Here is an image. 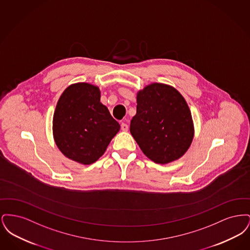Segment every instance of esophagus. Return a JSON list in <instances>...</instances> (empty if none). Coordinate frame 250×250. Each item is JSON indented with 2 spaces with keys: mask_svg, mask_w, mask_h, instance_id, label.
<instances>
[{
  "mask_svg": "<svg viewBox=\"0 0 250 250\" xmlns=\"http://www.w3.org/2000/svg\"><path fill=\"white\" fill-rule=\"evenodd\" d=\"M121 129L123 131H127L128 130V125L125 123H122L121 124Z\"/></svg>",
  "mask_w": 250,
  "mask_h": 250,
  "instance_id": "obj_1",
  "label": "esophagus"
}]
</instances>
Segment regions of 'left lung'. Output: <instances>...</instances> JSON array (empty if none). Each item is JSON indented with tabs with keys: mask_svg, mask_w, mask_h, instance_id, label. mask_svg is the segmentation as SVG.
<instances>
[{
	"mask_svg": "<svg viewBox=\"0 0 250 250\" xmlns=\"http://www.w3.org/2000/svg\"><path fill=\"white\" fill-rule=\"evenodd\" d=\"M190 109L174 87L149 84L137 93V113L130 133L143 154L157 164L182 157L194 138Z\"/></svg>",
	"mask_w": 250,
	"mask_h": 250,
	"instance_id": "1",
	"label": "left lung"
}]
</instances>
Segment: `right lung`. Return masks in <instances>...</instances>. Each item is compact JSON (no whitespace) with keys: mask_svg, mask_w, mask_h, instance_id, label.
Masks as SVG:
<instances>
[{"mask_svg":"<svg viewBox=\"0 0 250 250\" xmlns=\"http://www.w3.org/2000/svg\"><path fill=\"white\" fill-rule=\"evenodd\" d=\"M100 90L88 83L69 85L60 96L52 120L62 154L83 165L97 161L119 132L120 125L100 102Z\"/></svg>","mask_w":250,"mask_h":250,"instance_id":"obj_1","label":"right lung"}]
</instances>
